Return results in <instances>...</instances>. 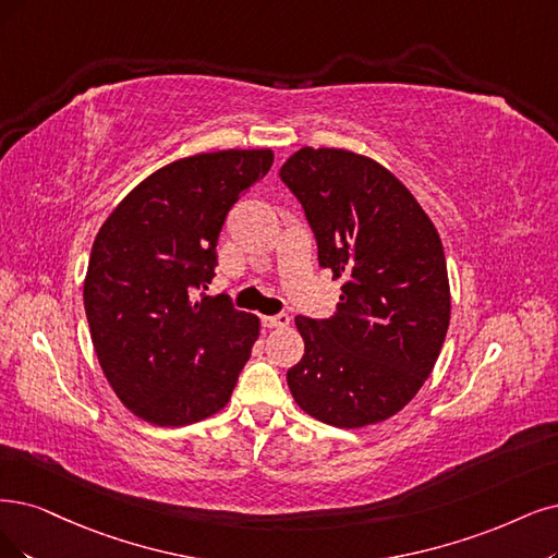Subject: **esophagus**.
<instances>
[{"instance_id": "1", "label": "esophagus", "mask_w": 558, "mask_h": 558, "mask_svg": "<svg viewBox=\"0 0 558 558\" xmlns=\"http://www.w3.org/2000/svg\"><path fill=\"white\" fill-rule=\"evenodd\" d=\"M262 324L266 328H284V326H290V315L280 313V315H271V317H262Z\"/></svg>"}]
</instances>
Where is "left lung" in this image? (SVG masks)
Returning a JSON list of instances; mask_svg holds the SVG:
<instances>
[{
	"label": "left lung",
	"instance_id": "1",
	"mask_svg": "<svg viewBox=\"0 0 558 558\" xmlns=\"http://www.w3.org/2000/svg\"><path fill=\"white\" fill-rule=\"evenodd\" d=\"M280 179L301 202L317 259L344 278L338 313L296 317V404L336 427L381 423L418 393L450 322L444 245L407 185L373 158L303 147Z\"/></svg>",
	"mask_w": 558,
	"mask_h": 558
}]
</instances>
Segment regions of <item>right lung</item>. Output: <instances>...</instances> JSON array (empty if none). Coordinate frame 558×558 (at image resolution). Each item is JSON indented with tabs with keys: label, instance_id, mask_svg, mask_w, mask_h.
<instances>
[{
	"label": "right lung",
	"instance_id": "1",
	"mask_svg": "<svg viewBox=\"0 0 558 558\" xmlns=\"http://www.w3.org/2000/svg\"><path fill=\"white\" fill-rule=\"evenodd\" d=\"M271 149L174 160L137 183L96 234L85 313L117 398L160 427L214 416L236 386L259 319L230 296H199L234 202L266 177Z\"/></svg>",
	"mask_w": 558,
	"mask_h": 558
}]
</instances>
